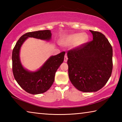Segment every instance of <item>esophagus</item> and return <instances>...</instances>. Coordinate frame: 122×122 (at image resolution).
<instances>
[{"label":"esophagus","instance_id":"34e87169","mask_svg":"<svg viewBox=\"0 0 122 122\" xmlns=\"http://www.w3.org/2000/svg\"><path fill=\"white\" fill-rule=\"evenodd\" d=\"M68 60V57H67V55H65V57H64V61L65 62H67Z\"/></svg>","mask_w":122,"mask_h":122}]
</instances>
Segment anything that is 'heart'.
<instances>
[{
    "instance_id": "b5f03b06",
    "label": "heart",
    "mask_w": 122,
    "mask_h": 122,
    "mask_svg": "<svg viewBox=\"0 0 122 122\" xmlns=\"http://www.w3.org/2000/svg\"><path fill=\"white\" fill-rule=\"evenodd\" d=\"M88 40V36L86 33H73L63 36L60 43L63 46H70L74 44L75 47L82 46Z\"/></svg>"
}]
</instances>
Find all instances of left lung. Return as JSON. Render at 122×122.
I'll return each mask as SVG.
<instances>
[{"mask_svg": "<svg viewBox=\"0 0 122 122\" xmlns=\"http://www.w3.org/2000/svg\"><path fill=\"white\" fill-rule=\"evenodd\" d=\"M93 40L68 51L70 81L81 92H95L104 86L112 71V48L101 32L90 30Z\"/></svg>", "mask_w": 122, "mask_h": 122, "instance_id": "obj_1", "label": "left lung"}]
</instances>
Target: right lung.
<instances>
[{"mask_svg":"<svg viewBox=\"0 0 122 122\" xmlns=\"http://www.w3.org/2000/svg\"><path fill=\"white\" fill-rule=\"evenodd\" d=\"M50 30L28 32L20 37L12 51V71L18 84L28 93L36 95L47 92L54 81L55 74L64 60L65 52L51 56L38 71H29L22 67L19 52L21 45L28 38L49 40L51 38Z\"/></svg>","mask_w":122,"mask_h":122,"instance_id":"add662e5","label":"right lung"}]
</instances>
